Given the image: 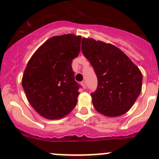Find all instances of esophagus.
Here are the masks:
<instances>
[{"label":"esophagus","instance_id":"esophagus-1","mask_svg":"<svg viewBox=\"0 0 159 159\" xmlns=\"http://www.w3.org/2000/svg\"><path fill=\"white\" fill-rule=\"evenodd\" d=\"M81 85H82V87H83V89H85L86 88H87V85H86V81H81Z\"/></svg>","mask_w":159,"mask_h":159}]
</instances>
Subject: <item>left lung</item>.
Returning <instances> with one entry per match:
<instances>
[{"label": "left lung", "instance_id": "8db88e82", "mask_svg": "<svg viewBox=\"0 0 159 159\" xmlns=\"http://www.w3.org/2000/svg\"><path fill=\"white\" fill-rule=\"evenodd\" d=\"M81 51L98 78L97 89L91 94L94 108L108 117L125 114L142 91L141 70L111 44L82 38Z\"/></svg>", "mask_w": 159, "mask_h": 159}]
</instances>
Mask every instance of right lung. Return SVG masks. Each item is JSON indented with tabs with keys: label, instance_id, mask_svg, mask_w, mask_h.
<instances>
[{
	"label": "right lung",
	"instance_id": "1",
	"mask_svg": "<svg viewBox=\"0 0 159 159\" xmlns=\"http://www.w3.org/2000/svg\"><path fill=\"white\" fill-rule=\"evenodd\" d=\"M81 36H54L32 55L22 86L34 109L48 119H59L74 109L80 85L75 80L71 62L81 49Z\"/></svg>",
	"mask_w": 159,
	"mask_h": 159
}]
</instances>
